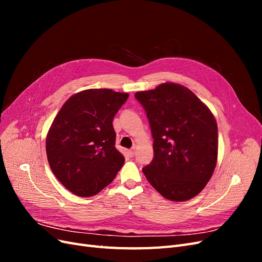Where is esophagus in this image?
I'll return each instance as SVG.
<instances>
[{"label":"esophagus","mask_w":262,"mask_h":262,"mask_svg":"<svg viewBox=\"0 0 262 262\" xmlns=\"http://www.w3.org/2000/svg\"><path fill=\"white\" fill-rule=\"evenodd\" d=\"M134 154H136V149H134V148L129 149V150H128V155H129L130 157H133V156H134Z\"/></svg>","instance_id":"34e87169"}]
</instances>
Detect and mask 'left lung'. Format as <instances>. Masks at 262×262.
I'll return each mask as SVG.
<instances>
[{
	"label": "left lung",
	"mask_w": 262,
	"mask_h": 262,
	"mask_svg": "<svg viewBox=\"0 0 262 262\" xmlns=\"http://www.w3.org/2000/svg\"><path fill=\"white\" fill-rule=\"evenodd\" d=\"M152 131L154 158L143 172L170 201L199 194L217 162V124L211 110L187 87L163 83L136 93Z\"/></svg>",
	"instance_id": "obj_1"
}]
</instances>
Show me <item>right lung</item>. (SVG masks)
<instances>
[{"mask_svg":"<svg viewBox=\"0 0 262 262\" xmlns=\"http://www.w3.org/2000/svg\"><path fill=\"white\" fill-rule=\"evenodd\" d=\"M129 94L85 90L62 106L46 139L54 176L71 192L92 196L112 182L124 164L116 148L113 120Z\"/></svg>","mask_w":262,"mask_h":262,"instance_id":"obj_1","label":"right lung"}]
</instances>
